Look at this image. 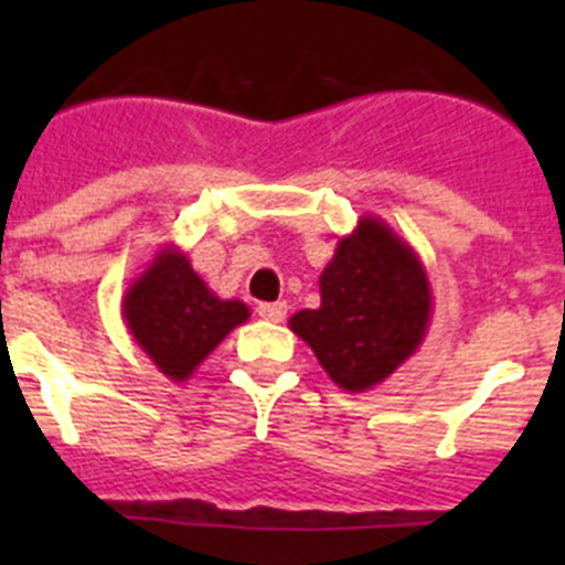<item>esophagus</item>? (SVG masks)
Returning <instances> with one entry per match:
<instances>
[{"label":"esophagus","instance_id":"1","mask_svg":"<svg viewBox=\"0 0 565 565\" xmlns=\"http://www.w3.org/2000/svg\"><path fill=\"white\" fill-rule=\"evenodd\" d=\"M257 313L263 319H268V322H282L288 313V306L286 302H263V306L257 308Z\"/></svg>","mask_w":565,"mask_h":565}]
</instances>
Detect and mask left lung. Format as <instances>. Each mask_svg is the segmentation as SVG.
<instances>
[{
    "mask_svg": "<svg viewBox=\"0 0 565 565\" xmlns=\"http://www.w3.org/2000/svg\"><path fill=\"white\" fill-rule=\"evenodd\" d=\"M319 308L288 319V328L348 393H364L396 373L430 331L433 288L422 257L382 217L362 214L339 237L319 274Z\"/></svg>",
    "mask_w": 565,
    "mask_h": 565,
    "instance_id": "1",
    "label": "left lung"
}]
</instances>
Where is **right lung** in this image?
Returning a JSON list of instances; mask_svg holds the SVG:
<instances>
[{"label": "right lung", "instance_id": "1", "mask_svg": "<svg viewBox=\"0 0 565 565\" xmlns=\"http://www.w3.org/2000/svg\"><path fill=\"white\" fill-rule=\"evenodd\" d=\"M121 317L154 367L181 384L252 311L239 299L217 297L186 254L167 243L127 286Z\"/></svg>", "mask_w": 565, "mask_h": 565}]
</instances>
